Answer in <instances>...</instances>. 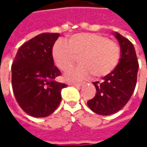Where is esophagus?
<instances>
[{
    "label": "esophagus",
    "mask_w": 147,
    "mask_h": 147,
    "mask_svg": "<svg viewBox=\"0 0 147 147\" xmlns=\"http://www.w3.org/2000/svg\"><path fill=\"white\" fill-rule=\"evenodd\" d=\"M69 85L74 86V87H78V88H80V87L83 86V83H69Z\"/></svg>",
    "instance_id": "1"
}]
</instances>
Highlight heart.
Listing matches in <instances>:
<instances>
[{"instance_id": "obj_1", "label": "heart", "mask_w": 147, "mask_h": 147, "mask_svg": "<svg viewBox=\"0 0 147 147\" xmlns=\"http://www.w3.org/2000/svg\"><path fill=\"white\" fill-rule=\"evenodd\" d=\"M78 56L81 65L65 73L66 81H82L92 74L97 78L108 75L119 64L120 47L103 35L89 32L74 34L69 42L59 39L53 45L52 57L61 70L72 67Z\"/></svg>"}]
</instances>
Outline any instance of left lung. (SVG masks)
<instances>
[{
  "label": "left lung",
  "mask_w": 147,
  "mask_h": 147,
  "mask_svg": "<svg viewBox=\"0 0 147 147\" xmlns=\"http://www.w3.org/2000/svg\"><path fill=\"white\" fill-rule=\"evenodd\" d=\"M113 35L120 47L119 62L100 82H93L96 96L88 101V107L100 115H110L121 110L131 98L137 83L139 65L134 46L117 32Z\"/></svg>",
  "instance_id": "1"
}]
</instances>
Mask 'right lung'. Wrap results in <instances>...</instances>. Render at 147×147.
Returning a JSON list of instances; mask_svg holds the SVG:
<instances>
[{"mask_svg":"<svg viewBox=\"0 0 147 147\" xmlns=\"http://www.w3.org/2000/svg\"><path fill=\"white\" fill-rule=\"evenodd\" d=\"M59 33L45 32L23 44L12 64V88L15 99L28 115L47 117L59 106L66 84L54 79L60 71L54 65L52 47Z\"/></svg>","mask_w":147,"mask_h":147,"instance_id":"1","label":"right lung"}]
</instances>
